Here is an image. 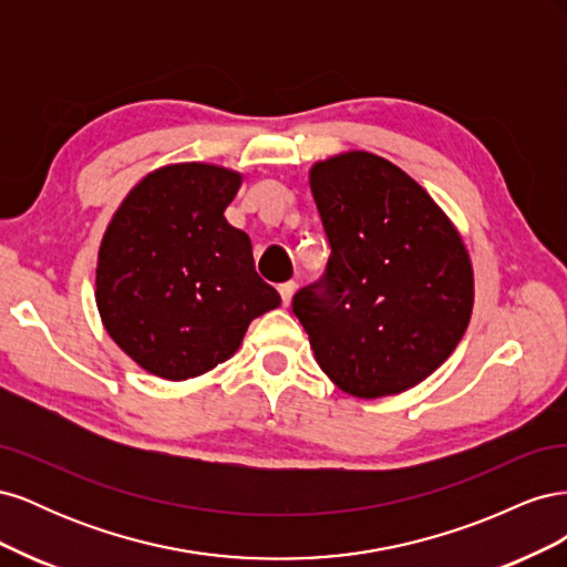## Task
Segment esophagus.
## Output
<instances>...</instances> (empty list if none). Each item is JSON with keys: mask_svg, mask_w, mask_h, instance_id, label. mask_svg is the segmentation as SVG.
<instances>
[{"mask_svg": "<svg viewBox=\"0 0 567 567\" xmlns=\"http://www.w3.org/2000/svg\"><path fill=\"white\" fill-rule=\"evenodd\" d=\"M293 293H296V281H286L279 286V296L286 307L290 305V300H293Z\"/></svg>", "mask_w": 567, "mask_h": 567, "instance_id": "34e87169", "label": "esophagus"}]
</instances>
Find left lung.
Returning <instances> with one entry per match:
<instances>
[{"mask_svg":"<svg viewBox=\"0 0 567 567\" xmlns=\"http://www.w3.org/2000/svg\"><path fill=\"white\" fill-rule=\"evenodd\" d=\"M310 188L331 257L323 279L296 293L293 312L317 364L359 400L419 385L471 321L461 234L419 182L369 151L315 163Z\"/></svg>","mask_w":567,"mask_h":567,"instance_id":"left-lung-1","label":"left lung"}]
</instances>
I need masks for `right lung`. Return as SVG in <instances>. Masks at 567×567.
I'll return each instance as SVG.
<instances>
[{"mask_svg":"<svg viewBox=\"0 0 567 567\" xmlns=\"http://www.w3.org/2000/svg\"><path fill=\"white\" fill-rule=\"evenodd\" d=\"M241 182L213 163L163 165L125 196L101 238V323L158 379H196L227 362L250 321L281 305L257 277L248 234L225 217Z\"/></svg>","mask_w":567,"mask_h":567,"instance_id":"right-lung-1","label":"right lung"}]
</instances>
